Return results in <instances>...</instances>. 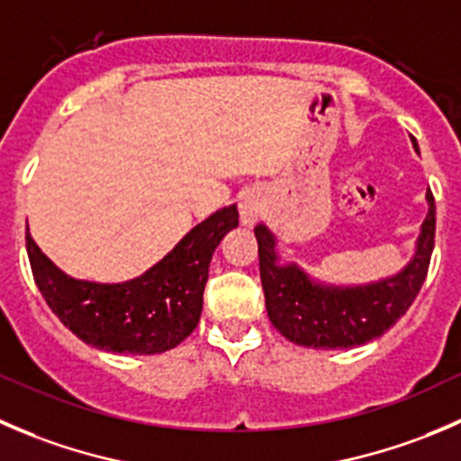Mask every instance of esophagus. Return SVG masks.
<instances>
[{"mask_svg":"<svg viewBox=\"0 0 461 461\" xmlns=\"http://www.w3.org/2000/svg\"><path fill=\"white\" fill-rule=\"evenodd\" d=\"M259 211H262V199L253 193H246L244 197L240 199V215H241V224L244 226H253L255 220H258Z\"/></svg>","mask_w":461,"mask_h":461,"instance_id":"34e87169","label":"esophagus"}]
</instances>
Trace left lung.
I'll use <instances>...</instances> for the list:
<instances>
[{
	"instance_id": "obj_1",
	"label": "left lung",
	"mask_w": 461,
	"mask_h": 461,
	"mask_svg": "<svg viewBox=\"0 0 461 461\" xmlns=\"http://www.w3.org/2000/svg\"><path fill=\"white\" fill-rule=\"evenodd\" d=\"M419 154L417 143H412ZM428 215L412 258L401 271L363 285H336L285 262L277 235L264 221L255 226L267 312L291 343L313 349H348L384 336L417 298L435 249V199L426 193Z\"/></svg>"
}]
</instances>
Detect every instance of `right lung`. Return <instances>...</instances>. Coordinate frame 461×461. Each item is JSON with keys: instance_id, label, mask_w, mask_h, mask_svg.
I'll use <instances>...</instances> for the list:
<instances>
[{"instance_id": "add662e5", "label": "right lung", "mask_w": 461, "mask_h": 461, "mask_svg": "<svg viewBox=\"0 0 461 461\" xmlns=\"http://www.w3.org/2000/svg\"><path fill=\"white\" fill-rule=\"evenodd\" d=\"M240 226L237 206L220 208L185 232L154 267L125 282L77 280L42 253L26 226L35 285L62 325L109 354H163L188 339L203 309L208 267L224 235Z\"/></svg>"}]
</instances>
